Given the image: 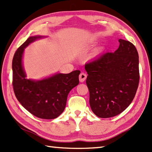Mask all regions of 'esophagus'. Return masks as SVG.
<instances>
[{
    "mask_svg": "<svg viewBox=\"0 0 152 152\" xmlns=\"http://www.w3.org/2000/svg\"><path fill=\"white\" fill-rule=\"evenodd\" d=\"M86 78H87V75H86V74L85 73L82 72L81 74H80V76H79L80 82H84L85 80H86Z\"/></svg>",
    "mask_w": 152,
    "mask_h": 152,
    "instance_id": "1",
    "label": "esophagus"
}]
</instances>
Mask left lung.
<instances>
[{"instance_id":"8db88e82","label":"left lung","mask_w":152,"mask_h":152,"mask_svg":"<svg viewBox=\"0 0 152 152\" xmlns=\"http://www.w3.org/2000/svg\"><path fill=\"white\" fill-rule=\"evenodd\" d=\"M114 53L106 52L85 64L93 112L101 118L121 114L133 101L140 80L138 53L129 41L119 39Z\"/></svg>"}]
</instances>
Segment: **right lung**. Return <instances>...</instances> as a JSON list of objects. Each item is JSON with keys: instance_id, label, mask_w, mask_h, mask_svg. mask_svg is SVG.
Here are the masks:
<instances>
[{"instance_id": "1", "label": "right lung", "mask_w": 152, "mask_h": 152, "mask_svg": "<svg viewBox=\"0 0 152 152\" xmlns=\"http://www.w3.org/2000/svg\"><path fill=\"white\" fill-rule=\"evenodd\" d=\"M41 36L31 37L18 48L12 60V86L21 104L37 118L52 119L64 111L70 91L79 83L80 70L56 74L42 80L26 78L22 65L24 49Z\"/></svg>"}]
</instances>
